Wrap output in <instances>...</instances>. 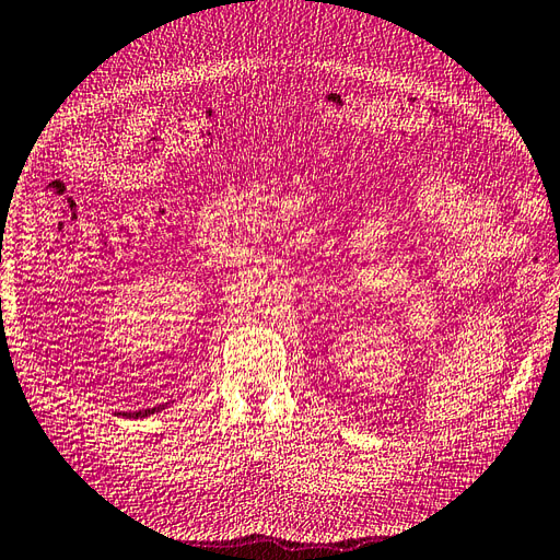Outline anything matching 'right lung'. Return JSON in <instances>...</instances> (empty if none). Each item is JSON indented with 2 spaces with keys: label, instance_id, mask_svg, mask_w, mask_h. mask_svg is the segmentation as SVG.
Here are the masks:
<instances>
[{
  "label": "right lung",
  "instance_id": "1",
  "mask_svg": "<svg viewBox=\"0 0 560 560\" xmlns=\"http://www.w3.org/2000/svg\"><path fill=\"white\" fill-rule=\"evenodd\" d=\"M154 411H159V408H149V411H135V413H122V416H130V418H142V416H147V413H154Z\"/></svg>",
  "mask_w": 560,
  "mask_h": 560
}]
</instances>
